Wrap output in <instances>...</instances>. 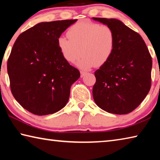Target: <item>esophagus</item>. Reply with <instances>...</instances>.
I'll use <instances>...</instances> for the list:
<instances>
[{
    "label": "esophagus",
    "mask_w": 160,
    "mask_h": 160,
    "mask_svg": "<svg viewBox=\"0 0 160 160\" xmlns=\"http://www.w3.org/2000/svg\"><path fill=\"white\" fill-rule=\"evenodd\" d=\"M80 73H81V76L83 77L86 73H88V72L85 71V70H80Z\"/></svg>",
    "instance_id": "34e87169"
}]
</instances>
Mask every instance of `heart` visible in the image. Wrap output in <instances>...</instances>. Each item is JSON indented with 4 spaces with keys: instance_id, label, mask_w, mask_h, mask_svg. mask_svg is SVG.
Masks as SVG:
<instances>
[{
    "instance_id": "obj_1",
    "label": "heart",
    "mask_w": 160,
    "mask_h": 160,
    "mask_svg": "<svg viewBox=\"0 0 160 160\" xmlns=\"http://www.w3.org/2000/svg\"><path fill=\"white\" fill-rule=\"evenodd\" d=\"M67 37L58 39L62 55L67 61L74 63L82 53L78 62L82 68L102 66L109 60L114 49V32L106 25L78 22L68 29Z\"/></svg>"
}]
</instances>
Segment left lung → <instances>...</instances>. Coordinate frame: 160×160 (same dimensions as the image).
Segmentation results:
<instances>
[{
    "instance_id": "8db88e82",
    "label": "left lung",
    "mask_w": 160,
    "mask_h": 160,
    "mask_svg": "<svg viewBox=\"0 0 160 160\" xmlns=\"http://www.w3.org/2000/svg\"><path fill=\"white\" fill-rule=\"evenodd\" d=\"M92 19L109 26L115 35L110 59L94 72V100L105 112L126 114L139 106L150 90L151 55L141 36L121 21Z\"/></svg>"
}]
</instances>
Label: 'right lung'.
<instances>
[{
    "label": "right lung",
    "mask_w": 160,
    "mask_h": 160,
    "mask_svg": "<svg viewBox=\"0 0 160 160\" xmlns=\"http://www.w3.org/2000/svg\"><path fill=\"white\" fill-rule=\"evenodd\" d=\"M77 20L41 22L19 35L8 59L11 92L24 109L38 116L66 106L70 87L80 76L58 45L61 34Z\"/></svg>",
    "instance_id": "1"
}]
</instances>
